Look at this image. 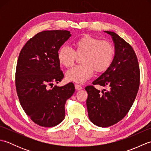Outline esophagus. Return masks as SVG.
Returning a JSON list of instances; mask_svg holds the SVG:
<instances>
[{
    "label": "esophagus",
    "mask_w": 151,
    "mask_h": 151,
    "mask_svg": "<svg viewBox=\"0 0 151 151\" xmlns=\"http://www.w3.org/2000/svg\"><path fill=\"white\" fill-rule=\"evenodd\" d=\"M75 89H76V90H81V89H82V86L80 84H76L75 85Z\"/></svg>",
    "instance_id": "obj_1"
}]
</instances>
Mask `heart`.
Wrapping results in <instances>:
<instances>
[{
	"mask_svg": "<svg viewBox=\"0 0 151 151\" xmlns=\"http://www.w3.org/2000/svg\"><path fill=\"white\" fill-rule=\"evenodd\" d=\"M73 47L75 50L63 46L58 52L60 63L66 67L73 65L77 56H82L81 62L82 63L66 72V77L70 81L84 83L91 77L95 70L97 73L103 72L113 62L114 47L108 40L85 35L74 41Z\"/></svg>",
	"mask_w": 151,
	"mask_h": 151,
	"instance_id": "heart-1",
	"label": "heart"
}]
</instances>
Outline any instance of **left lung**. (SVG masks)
<instances>
[{
    "instance_id": "8db88e82",
    "label": "left lung",
    "mask_w": 151,
    "mask_h": 151,
    "mask_svg": "<svg viewBox=\"0 0 151 151\" xmlns=\"http://www.w3.org/2000/svg\"><path fill=\"white\" fill-rule=\"evenodd\" d=\"M115 44V56L109 68L85 88L89 119L101 127L116 124L126 116L138 91L140 71L138 61L132 47L113 32L106 31ZM107 86L102 93L94 86Z\"/></svg>"
}]
</instances>
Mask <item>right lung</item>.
Instances as JSON below:
<instances>
[{
	"mask_svg": "<svg viewBox=\"0 0 151 151\" xmlns=\"http://www.w3.org/2000/svg\"><path fill=\"white\" fill-rule=\"evenodd\" d=\"M70 36L68 30L41 32L19 53L15 71L19 100L28 116L41 127L56 126L64 119L66 101L75 91L72 82L52 87L64 77L58 52Z\"/></svg>",
	"mask_w": 151,
	"mask_h": 151,
	"instance_id": "right-lung-1",
	"label": "right lung"
}]
</instances>
